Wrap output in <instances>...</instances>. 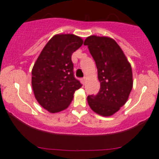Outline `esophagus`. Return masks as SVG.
<instances>
[{
  "label": "esophagus",
  "mask_w": 159,
  "mask_h": 159,
  "mask_svg": "<svg viewBox=\"0 0 159 159\" xmlns=\"http://www.w3.org/2000/svg\"><path fill=\"white\" fill-rule=\"evenodd\" d=\"M81 82L83 84H85V83H86V78H83V79H81Z\"/></svg>",
  "instance_id": "esophagus-1"
}]
</instances>
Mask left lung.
<instances>
[{"mask_svg":"<svg viewBox=\"0 0 159 159\" xmlns=\"http://www.w3.org/2000/svg\"><path fill=\"white\" fill-rule=\"evenodd\" d=\"M96 62L100 89L87 97L91 109L99 115L110 117L125 104L133 87L131 66L114 39L90 35L84 41Z\"/></svg>","mask_w":159,"mask_h":159,"instance_id":"obj_1","label":"left lung"}]
</instances>
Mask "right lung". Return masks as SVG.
Segmentation results:
<instances>
[{
    "label": "right lung",
    "instance_id": "1",
    "mask_svg": "<svg viewBox=\"0 0 159 159\" xmlns=\"http://www.w3.org/2000/svg\"><path fill=\"white\" fill-rule=\"evenodd\" d=\"M73 34L53 36L41 52L31 71V86L39 104L50 113L66 109L82 84L74 77L72 55L83 45Z\"/></svg>",
    "mask_w": 159,
    "mask_h": 159
}]
</instances>
